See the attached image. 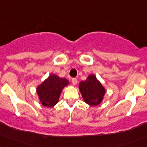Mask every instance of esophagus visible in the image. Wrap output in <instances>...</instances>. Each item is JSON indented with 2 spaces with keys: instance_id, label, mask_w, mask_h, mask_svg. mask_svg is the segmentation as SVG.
Wrapping results in <instances>:
<instances>
[{
  "instance_id": "obj_1",
  "label": "esophagus",
  "mask_w": 147,
  "mask_h": 147,
  "mask_svg": "<svg viewBox=\"0 0 147 147\" xmlns=\"http://www.w3.org/2000/svg\"><path fill=\"white\" fill-rule=\"evenodd\" d=\"M71 81H72V84H73L74 86L76 85L77 83H78V80H77L76 78H72Z\"/></svg>"
}]
</instances>
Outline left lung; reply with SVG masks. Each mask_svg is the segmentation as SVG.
Wrapping results in <instances>:
<instances>
[{
    "instance_id": "left-lung-1",
    "label": "left lung",
    "mask_w": 147,
    "mask_h": 147,
    "mask_svg": "<svg viewBox=\"0 0 147 147\" xmlns=\"http://www.w3.org/2000/svg\"><path fill=\"white\" fill-rule=\"evenodd\" d=\"M79 90L85 102L91 106L99 105L105 93V88L93 74L89 75L86 81L80 83Z\"/></svg>"
}]
</instances>
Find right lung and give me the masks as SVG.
<instances>
[{
	"mask_svg": "<svg viewBox=\"0 0 147 147\" xmlns=\"http://www.w3.org/2000/svg\"><path fill=\"white\" fill-rule=\"evenodd\" d=\"M69 84L64 78L51 74L37 88V93L40 102L44 106L53 107L59 102L63 88Z\"/></svg>",
	"mask_w": 147,
	"mask_h": 147,
	"instance_id": "add662e5",
	"label": "right lung"
}]
</instances>
